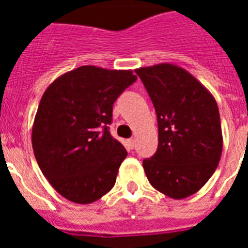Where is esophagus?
<instances>
[{"label": "esophagus", "instance_id": "obj_1", "mask_svg": "<svg viewBox=\"0 0 248 248\" xmlns=\"http://www.w3.org/2000/svg\"><path fill=\"white\" fill-rule=\"evenodd\" d=\"M135 145H136V141H135V139H134V138L128 139V147L131 148V149H134V148H135Z\"/></svg>", "mask_w": 248, "mask_h": 248}]
</instances>
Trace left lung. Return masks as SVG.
<instances>
[{
    "label": "left lung",
    "instance_id": "1",
    "mask_svg": "<svg viewBox=\"0 0 248 248\" xmlns=\"http://www.w3.org/2000/svg\"><path fill=\"white\" fill-rule=\"evenodd\" d=\"M155 105L158 148L143 161L148 180L173 200L197 193L215 172L223 134L215 97L198 79L175 64L135 69Z\"/></svg>",
    "mask_w": 248,
    "mask_h": 248
}]
</instances>
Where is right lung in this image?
Here are the masks:
<instances>
[{"instance_id":"add662e5","label":"right lung","mask_w":248,"mask_h":248,"mask_svg":"<svg viewBox=\"0 0 248 248\" xmlns=\"http://www.w3.org/2000/svg\"><path fill=\"white\" fill-rule=\"evenodd\" d=\"M132 71L83 65L50 83L41 97L32 147L60 196L93 203L114 186L127 152L108 130L113 103L136 81Z\"/></svg>"}]
</instances>
